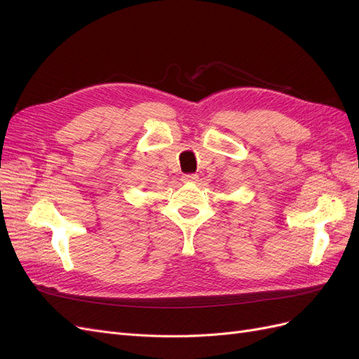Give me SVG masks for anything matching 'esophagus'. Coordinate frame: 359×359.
Wrapping results in <instances>:
<instances>
[{
  "label": "esophagus",
  "instance_id": "obj_1",
  "mask_svg": "<svg viewBox=\"0 0 359 359\" xmlns=\"http://www.w3.org/2000/svg\"><path fill=\"white\" fill-rule=\"evenodd\" d=\"M199 180V177L196 175V173H187V175H182L181 181L182 182H196Z\"/></svg>",
  "mask_w": 359,
  "mask_h": 359
}]
</instances>
